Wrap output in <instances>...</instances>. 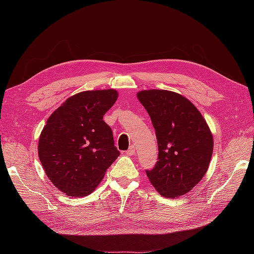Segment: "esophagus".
<instances>
[{"mask_svg": "<svg viewBox=\"0 0 254 254\" xmlns=\"http://www.w3.org/2000/svg\"><path fill=\"white\" fill-rule=\"evenodd\" d=\"M134 151H135L134 146H130L129 149L126 150V155H127V156H132L133 153H134Z\"/></svg>", "mask_w": 254, "mask_h": 254, "instance_id": "1", "label": "esophagus"}]
</instances>
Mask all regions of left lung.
Listing matches in <instances>:
<instances>
[{"label": "left lung", "instance_id": "left-lung-1", "mask_svg": "<svg viewBox=\"0 0 254 254\" xmlns=\"http://www.w3.org/2000/svg\"><path fill=\"white\" fill-rule=\"evenodd\" d=\"M136 96L149 114L158 141V161L146 175L161 196L188 194L211 162L214 141L209 126L194 104L176 92L151 89Z\"/></svg>", "mask_w": 254, "mask_h": 254}]
</instances>
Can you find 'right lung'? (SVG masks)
<instances>
[{"mask_svg": "<svg viewBox=\"0 0 254 254\" xmlns=\"http://www.w3.org/2000/svg\"><path fill=\"white\" fill-rule=\"evenodd\" d=\"M118 96L114 89L79 92L61 104L43 127L38 156L48 178L67 196L91 194L120 156L103 120Z\"/></svg>", "mask_w": 254, "mask_h": 254, "instance_id": "1", "label": "right lung"}]
</instances>
